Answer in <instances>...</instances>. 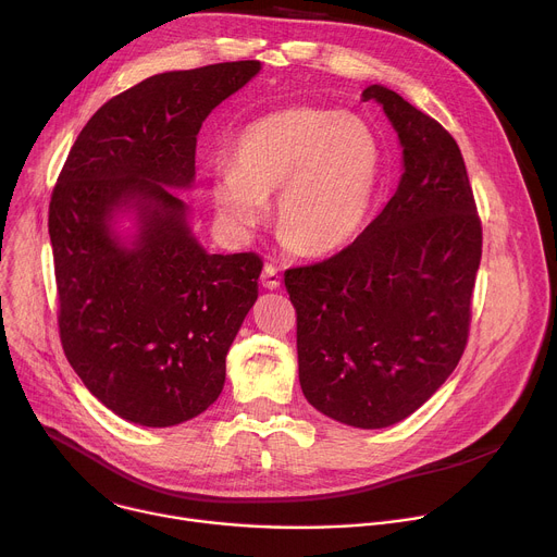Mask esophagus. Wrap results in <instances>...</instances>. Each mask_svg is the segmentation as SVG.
<instances>
[{"mask_svg":"<svg viewBox=\"0 0 557 557\" xmlns=\"http://www.w3.org/2000/svg\"><path fill=\"white\" fill-rule=\"evenodd\" d=\"M261 283H263V287H268V289H276V287L281 285V272H278V268H274L272 263H268V265L263 268Z\"/></svg>","mask_w":557,"mask_h":557,"instance_id":"1","label":"esophagus"}]
</instances>
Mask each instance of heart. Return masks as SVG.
<instances>
[{
  "label": "heart",
  "mask_w": 557,
  "mask_h": 557,
  "mask_svg": "<svg viewBox=\"0 0 557 557\" xmlns=\"http://www.w3.org/2000/svg\"><path fill=\"white\" fill-rule=\"evenodd\" d=\"M212 201L238 236L259 227L276 195V225L305 257L343 250L364 227L383 181L376 131L354 112L292 106L245 126Z\"/></svg>",
  "instance_id": "1"
}]
</instances>
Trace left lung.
I'll return each instance as SVG.
<instances>
[{
	"instance_id": "1",
	"label": "left lung",
	"mask_w": 557,
	"mask_h": 557,
	"mask_svg": "<svg viewBox=\"0 0 557 557\" xmlns=\"http://www.w3.org/2000/svg\"><path fill=\"white\" fill-rule=\"evenodd\" d=\"M403 144L396 195L338 255L285 272L298 381L325 416L389 426L449 379L469 338L482 225L456 139L398 92L369 86Z\"/></svg>"
}]
</instances>
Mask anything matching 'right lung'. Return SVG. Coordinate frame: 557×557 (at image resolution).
<instances>
[{
  "label": "right lung",
  "mask_w": 557,
  "mask_h": 557,
  "mask_svg": "<svg viewBox=\"0 0 557 557\" xmlns=\"http://www.w3.org/2000/svg\"><path fill=\"white\" fill-rule=\"evenodd\" d=\"M261 64L161 73L106 101L59 172L48 208L64 354L88 392L123 420L172 426L206 411L227 349L259 296L255 252L208 255L170 188L195 178L206 116ZM133 202V248L109 230Z\"/></svg>",
  "instance_id": "1"
}]
</instances>
